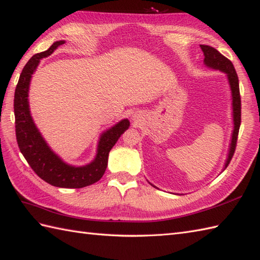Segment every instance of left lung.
I'll return each mask as SVG.
<instances>
[{"instance_id":"left-lung-1","label":"left lung","mask_w":260,"mask_h":260,"mask_svg":"<svg viewBox=\"0 0 260 260\" xmlns=\"http://www.w3.org/2000/svg\"><path fill=\"white\" fill-rule=\"evenodd\" d=\"M201 48H202L204 56H205V58H204L205 65L208 66V68H210V69L224 72V73L227 75L229 86H231V90H232L234 131H233V135H232L231 147H229L228 157L225 162V168H226L229 162H231L233 156H234V153H235V149H236L237 137H238L240 122H241V102H240L238 76H237L236 71H235L233 63L229 61L227 57L222 55V54H220L218 51H217L216 48L209 46V45H201Z\"/></svg>"}]
</instances>
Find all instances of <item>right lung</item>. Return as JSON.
<instances>
[{
  "mask_svg": "<svg viewBox=\"0 0 260 260\" xmlns=\"http://www.w3.org/2000/svg\"><path fill=\"white\" fill-rule=\"evenodd\" d=\"M64 43L65 41L55 42L48 50L35 54L24 66L14 94L15 134L21 153L39 177L55 187L82 188L99 182L104 175L110 150L120 135L129 127V120L122 119L110 129L102 133L98 145V154L94 160L85 166L76 167L66 164L50 148L35 126L29 113L28 87L40 59L50 56Z\"/></svg>",
  "mask_w": 260,
  "mask_h": 260,
  "instance_id": "add662e5",
  "label": "right lung"
}]
</instances>
